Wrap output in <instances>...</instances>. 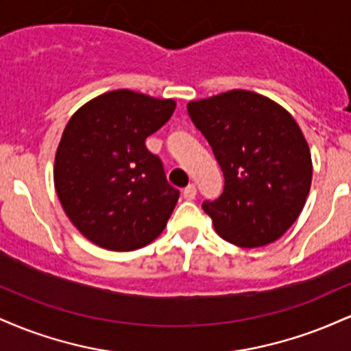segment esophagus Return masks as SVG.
<instances>
[{"mask_svg":"<svg viewBox=\"0 0 351 351\" xmlns=\"http://www.w3.org/2000/svg\"><path fill=\"white\" fill-rule=\"evenodd\" d=\"M183 196H184V199H195V196H196V186L195 184H188L186 188L183 189Z\"/></svg>","mask_w":351,"mask_h":351,"instance_id":"1","label":"esophagus"}]
</instances>
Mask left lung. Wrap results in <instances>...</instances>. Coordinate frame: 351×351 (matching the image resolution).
Wrapping results in <instances>:
<instances>
[{
  "instance_id": "8db88e82",
  "label": "left lung",
  "mask_w": 351,
  "mask_h": 351,
  "mask_svg": "<svg viewBox=\"0 0 351 351\" xmlns=\"http://www.w3.org/2000/svg\"><path fill=\"white\" fill-rule=\"evenodd\" d=\"M188 114L224 175L219 198L203 203L217 234L239 247H261L284 236L312 183V156L293 117L241 88L193 100Z\"/></svg>"
}]
</instances>
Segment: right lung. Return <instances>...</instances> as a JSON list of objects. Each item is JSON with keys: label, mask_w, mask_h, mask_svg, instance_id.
Here are the masks:
<instances>
[{"label": "right lung", "mask_w": 351, "mask_h": 351, "mask_svg": "<svg viewBox=\"0 0 351 351\" xmlns=\"http://www.w3.org/2000/svg\"><path fill=\"white\" fill-rule=\"evenodd\" d=\"M175 107L171 99L119 88L92 99L67 122L54 186L72 224L94 244L135 251L162 234L180 191L145 140Z\"/></svg>", "instance_id": "add662e5"}]
</instances>
